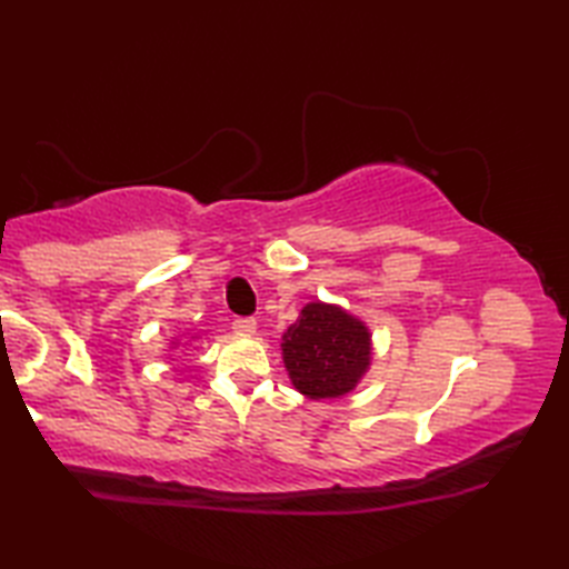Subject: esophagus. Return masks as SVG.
<instances>
[{
	"instance_id": "1",
	"label": "esophagus",
	"mask_w": 569,
	"mask_h": 569,
	"mask_svg": "<svg viewBox=\"0 0 569 569\" xmlns=\"http://www.w3.org/2000/svg\"><path fill=\"white\" fill-rule=\"evenodd\" d=\"M232 328H234V332H241V335H253V332H257V320H253V318H234Z\"/></svg>"
}]
</instances>
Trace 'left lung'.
Here are the masks:
<instances>
[{
    "instance_id": "left-lung-1",
    "label": "left lung",
    "mask_w": 569,
    "mask_h": 569,
    "mask_svg": "<svg viewBox=\"0 0 569 569\" xmlns=\"http://www.w3.org/2000/svg\"><path fill=\"white\" fill-rule=\"evenodd\" d=\"M281 347L288 377L310 398H337L352 391L371 357L365 325L345 310L322 303L300 310Z\"/></svg>"
}]
</instances>
